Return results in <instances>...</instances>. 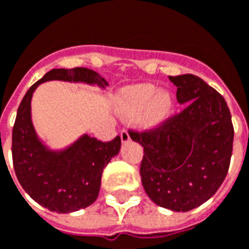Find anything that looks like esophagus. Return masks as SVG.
<instances>
[{
	"label": "esophagus",
	"mask_w": 249,
	"mask_h": 249,
	"mask_svg": "<svg viewBox=\"0 0 249 249\" xmlns=\"http://www.w3.org/2000/svg\"><path fill=\"white\" fill-rule=\"evenodd\" d=\"M120 137H121V141H123V142H128V141L130 140L129 132L126 129H123L120 132Z\"/></svg>",
	"instance_id": "34e87169"
}]
</instances>
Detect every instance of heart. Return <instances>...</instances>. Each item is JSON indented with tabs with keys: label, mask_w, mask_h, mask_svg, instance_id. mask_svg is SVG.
<instances>
[{
	"label": "heart",
	"mask_w": 249,
	"mask_h": 249,
	"mask_svg": "<svg viewBox=\"0 0 249 249\" xmlns=\"http://www.w3.org/2000/svg\"><path fill=\"white\" fill-rule=\"evenodd\" d=\"M173 100L168 92H159L152 84H141L126 89L120 97V110L135 117L141 113L146 125L160 124L172 113Z\"/></svg>",
	"instance_id": "1"
}]
</instances>
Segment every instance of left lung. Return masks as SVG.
Listing matches in <instances>:
<instances>
[{
	"instance_id": "8db88e82",
	"label": "left lung",
	"mask_w": 249,
	"mask_h": 249,
	"mask_svg": "<svg viewBox=\"0 0 249 249\" xmlns=\"http://www.w3.org/2000/svg\"><path fill=\"white\" fill-rule=\"evenodd\" d=\"M185 108L152 129L129 130L144 146L142 187L162 208L187 212L217 192L230 168L233 125L224 97L193 74L169 76Z\"/></svg>"
}]
</instances>
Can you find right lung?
<instances>
[{
	"mask_svg": "<svg viewBox=\"0 0 249 249\" xmlns=\"http://www.w3.org/2000/svg\"><path fill=\"white\" fill-rule=\"evenodd\" d=\"M51 80L100 87L108 82L88 68L52 69L29 88L17 110L12 133V156L21 187L36 203L52 212L69 213L96 201L104 168L119 153L121 139L116 136L112 141H100L84 135L65 151H49L36 135L30 119V101L36 88Z\"/></svg>",
	"mask_w": 249,
	"mask_h": 249,
	"instance_id": "obj_1",
	"label": "right lung"
}]
</instances>
